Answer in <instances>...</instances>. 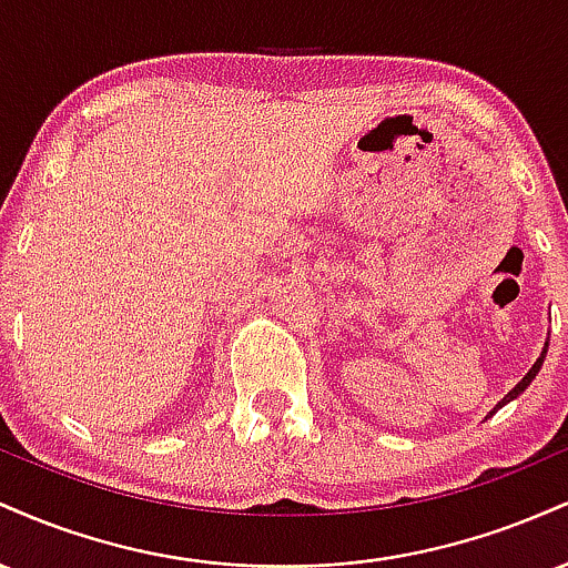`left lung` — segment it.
Wrapping results in <instances>:
<instances>
[{
    "label": "left lung",
    "mask_w": 568,
    "mask_h": 568,
    "mask_svg": "<svg viewBox=\"0 0 568 568\" xmlns=\"http://www.w3.org/2000/svg\"><path fill=\"white\" fill-rule=\"evenodd\" d=\"M545 355H547V342H545V349H542V355H539V357H537V363H534V366L529 368V374H526V376H524V379H520L518 384H515V387L510 389V393H507L505 397H501V400L497 403V406H494V410H491V414H497V410H499L501 406H507V403H510V400H515V397H518L520 393H524V389H526V387H529V384L534 382V376H537V374H539V368H542V363H545ZM491 414H488V416H491Z\"/></svg>",
    "instance_id": "1"
}]
</instances>
